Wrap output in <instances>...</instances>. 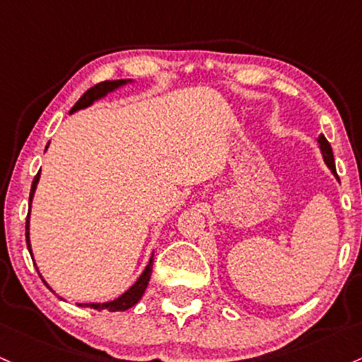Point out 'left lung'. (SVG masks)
Returning a JSON list of instances; mask_svg holds the SVG:
<instances>
[{"label": "left lung", "mask_w": 362, "mask_h": 362, "mask_svg": "<svg viewBox=\"0 0 362 362\" xmlns=\"http://www.w3.org/2000/svg\"><path fill=\"white\" fill-rule=\"evenodd\" d=\"M317 144H320V151H321V156H323L325 165H327L328 168L332 170V173L337 177L335 160H333V151H332V146H329V142L327 141V137H325V136L317 137ZM337 180H339V177H337Z\"/></svg>", "instance_id": "left-lung-1"}]
</instances>
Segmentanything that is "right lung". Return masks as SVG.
<instances>
[{
  "label": "right lung",
  "instance_id": "right-lung-1",
  "mask_svg": "<svg viewBox=\"0 0 362 362\" xmlns=\"http://www.w3.org/2000/svg\"><path fill=\"white\" fill-rule=\"evenodd\" d=\"M134 78H120V81H106V82H101V84L90 87L89 90L78 99L77 103H75L74 108L70 110V115L75 113V111L78 110H86L89 108L90 105H94V103L99 101V99L106 98L108 94L115 93V90H118L120 87L127 86V84H134ZM47 146H49V142H47ZM46 146V149H47ZM45 149V151H46ZM39 178H41V172L34 177V182H33V187H30V196H29V214H27V225H25V237H27V247H29V252L30 256H33V247H30V237H29V226H30V206H33V199H34V194H35V189H37V184H39ZM153 257H154V252L151 254V259L148 266L144 268V272L141 273V276L137 278L136 281H134V285H130L129 288H127L125 292L122 293V296H118L117 299L113 300H108V303H87V304H78V305H89V308L96 309V311H103V309H106V311L110 313H118V311H127V309L134 308L139 300L142 299V296H144L146 288H148V284H149V278H151V272H153ZM42 276V275H41ZM45 280V278H42ZM46 284V280H45ZM47 285V284H46ZM47 288H51L49 285H47ZM51 292H54L53 288H51ZM59 297V296H58ZM62 299V297H59ZM65 300V299H63Z\"/></svg>",
  "mask_w": 362,
  "mask_h": 362
}]
</instances>
